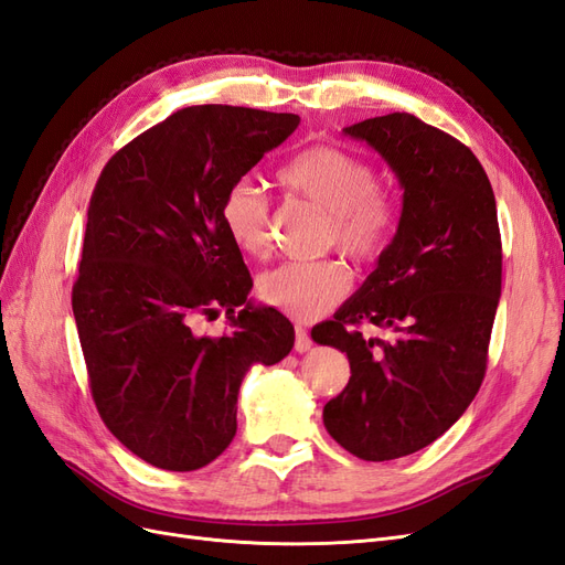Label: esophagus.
<instances>
[{"label": "esophagus", "instance_id": "esophagus-1", "mask_svg": "<svg viewBox=\"0 0 565 565\" xmlns=\"http://www.w3.org/2000/svg\"><path fill=\"white\" fill-rule=\"evenodd\" d=\"M295 334H297V337H295V349H297L299 353L309 351L313 341H311L309 332H306V328H301V324H297V328H295Z\"/></svg>", "mask_w": 565, "mask_h": 565}]
</instances>
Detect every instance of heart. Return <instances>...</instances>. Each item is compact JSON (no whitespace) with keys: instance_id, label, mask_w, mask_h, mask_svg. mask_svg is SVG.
Masks as SVG:
<instances>
[{"instance_id":"1","label":"heart","mask_w":565,"mask_h":565,"mask_svg":"<svg viewBox=\"0 0 565 565\" xmlns=\"http://www.w3.org/2000/svg\"><path fill=\"white\" fill-rule=\"evenodd\" d=\"M278 181L324 212L322 245H337L355 262H372L388 245L396 228V200L377 183V169L365 158L337 146H309L278 169ZM233 245L262 259L270 249V204L249 179L233 181L218 207ZM351 276L344 262L324 256L316 262H292L259 278L266 306L295 320H316L330 313L347 297Z\"/></svg>"}]
</instances>
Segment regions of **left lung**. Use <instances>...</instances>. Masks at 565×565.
I'll return each instance as SVG.
<instances>
[{
    "label": "left lung",
    "mask_w": 565,
    "mask_h": 565,
    "mask_svg": "<svg viewBox=\"0 0 565 565\" xmlns=\"http://www.w3.org/2000/svg\"><path fill=\"white\" fill-rule=\"evenodd\" d=\"M344 134L396 172L403 214L363 287L311 337L349 355L324 429L365 461L413 455L446 434L481 388L502 292V237L486 169L455 136L409 113ZM370 321L394 334L365 338Z\"/></svg>",
    "instance_id": "1"
}]
</instances>
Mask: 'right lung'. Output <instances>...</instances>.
<instances>
[{
  "instance_id": "right-lung-1",
  "label": "right lung",
  "mask_w": 565,
  "mask_h": 565,
  "mask_svg": "<svg viewBox=\"0 0 565 565\" xmlns=\"http://www.w3.org/2000/svg\"><path fill=\"white\" fill-rule=\"evenodd\" d=\"M297 127L292 113L191 106L119 148L96 181L73 313L100 419L152 467L214 461L235 436L245 372L295 347L292 322L247 301L252 276L218 207ZM221 308L228 333L192 332Z\"/></svg>"
}]
</instances>
